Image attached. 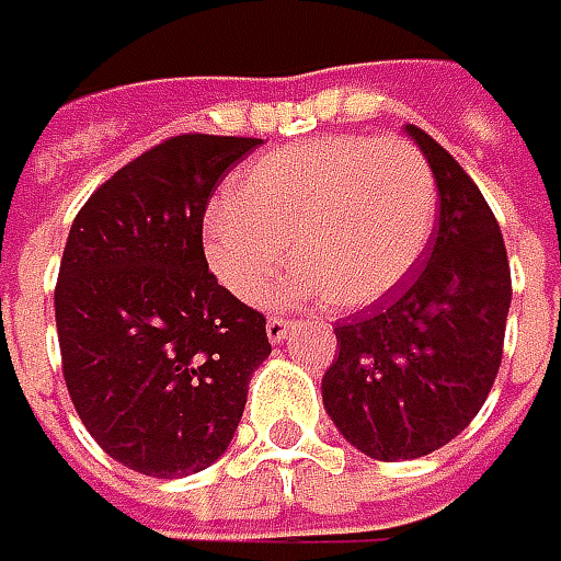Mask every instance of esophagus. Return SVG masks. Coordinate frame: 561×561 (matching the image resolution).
<instances>
[{
	"instance_id": "1",
	"label": "esophagus",
	"mask_w": 561,
	"mask_h": 561,
	"mask_svg": "<svg viewBox=\"0 0 561 561\" xmlns=\"http://www.w3.org/2000/svg\"><path fill=\"white\" fill-rule=\"evenodd\" d=\"M288 329H291V322H288L285 317L266 319V335H270V341H282L285 335H288Z\"/></svg>"
}]
</instances>
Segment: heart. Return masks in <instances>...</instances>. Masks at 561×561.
Returning a JSON list of instances; mask_svg holds the SVG:
<instances>
[{
	"mask_svg": "<svg viewBox=\"0 0 561 561\" xmlns=\"http://www.w3.org/2000/svg\"><path fill=\"white\" fill-rule=\"evenodd\" d=\"M437 214V185L407 139L322 136L242 167L204 222V257L244 304H263L300 263L288 298L369 307L413 273Z\"/></svg>",
	"mask_w": 561,
	"mask_h": 561,
	"instance_id": "heart-1",
	"label": "heart"
}]
</instances>
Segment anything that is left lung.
<instances>
[{
	"label": "left lung",
	"mask_w": 561,
	"mask_h": 561,
	"mask_svg": "<svg viewBox=\"0 0 561 561\" xmlns=\"http://www.w3.org/2000/svg\"><path fill=\"white\" fill-rule=\"evenodd\" d=\"M440 195L422 270L388 307L335 325L339 351L322 403L339 432L373 459H415L450 444L491 394L512 300L510 257L472 176L419 129Z\"/></svg>",
	"instance_id": "left-lung-1"
}]
</instances>
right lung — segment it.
<instances>
[{"label": "right lung", "instance_id": "obj_1", "mask_svg": "<svg viewBox=\"0 0 561 561\" xmlns=\"http://www.w3.org/2000/svg\"><path fill=\"white\" fill-rule=\"evenodd\" d=\"M261 139L183 133L99 185L70 226L55 285L65 385L126 469L183 478L217 462L248 381L273 351L266 317L204 257V210Z\"/></svg>", "mask_w": 561, "mask_h": 561}]
</instances>
